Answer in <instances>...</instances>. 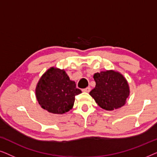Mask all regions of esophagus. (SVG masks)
Instances as JSON below:
<instances>
[{
    "label": "esophagus",
    "instance_id": "34e87169",
    "mask_svg": "<svg viewBox=\"0 0 157 157\" xmlns=\"http://www.w3.org/2000/svg\"><path fill=\"white\" fill-rule=\"evenodd\" d=\"M90 91H91V88H90V87H87V88H86V89H83V91L87 92V93H89Z\"/></svg>",
    "mask_w": 157,
    "mask_h": 157
}]
</instances>
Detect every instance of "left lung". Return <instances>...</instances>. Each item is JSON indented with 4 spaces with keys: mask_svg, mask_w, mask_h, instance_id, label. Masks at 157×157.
Listing matches in <instances>:
<instances>
[{
    "mask_svg": "<svg viewBox=\"0 0 157 157\" xmlns=\"http://www.w3.org/2000/svg\"><path fill=\"white\" fill-rule=\"evenodd\" d=\"M96 86L89 94L101 108L107 111L124 106L129 95V88L125 78L114 71L95 74Z\"/></svg>",
    "mask_w": 157,
    "mask_h": 157,
    "instance_id": "8db88e82",
    "label": "left lung"
}]
</instances>
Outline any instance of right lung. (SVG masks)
Instances as JSON below:
<instances>
[{
  "instance_id": "right-lung-1",
  "label": "right lung",
  "mask_w": 157,
  "mask_h": 157,
  "mask_svg": "<svg viewBox=\"0 0 157 157\" xmlns=\"http://www.w3.org/2000/svg\"><path fill=\"white\" fill-rule=\"evenodd\" d=\"M81 93L65 71L53 67L43 75L36 89V98L42 108L59 114L71 109L75 96Z\"/></svg>"
}]
</instances>
